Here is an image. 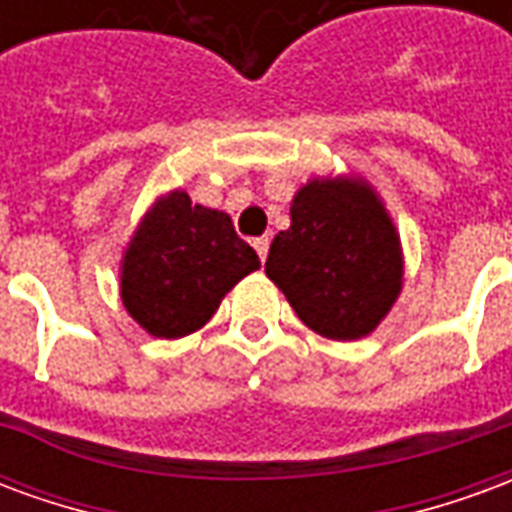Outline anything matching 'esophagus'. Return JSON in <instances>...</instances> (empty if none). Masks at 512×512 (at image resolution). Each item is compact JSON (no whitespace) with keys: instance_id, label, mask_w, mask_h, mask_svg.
Instances as JSON below:
<instances>
[{"instance_id":"34e87169","label":"esophagus","mask_w":512,"mask_h":512,"mask_svg":"<svg viewBox=\"0 0 512 512\" xmlns=\"http://www.w3.org/2000/svg\"><path fill=\"white\" fill-rule=\"evenodd\" d=\"M252 244H255L260 260H266V257H268V244H271V238H268V235H263V238H255Z\"/></svg>"}]
</instances>
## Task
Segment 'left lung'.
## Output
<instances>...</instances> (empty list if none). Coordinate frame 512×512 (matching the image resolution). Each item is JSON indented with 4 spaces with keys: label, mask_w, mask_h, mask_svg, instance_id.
I'll use <instances>...</instances> for the list:
<instances>
[{
    "label": "left lung",
    "mask_w": 512,
    "mask_h": 512,
    "mask_svg": "<svg viewBox=\"0 0 512 512\" xmlns=\"http://www.w3.org/2000/svg\"><path fill=\"white\" fill-rule=\"evenodd\" d=\"M266 274L312 332L359 340L400 296V235L367 180L315 178L296 191Z\"/></svg>",
    "instance_id": "obj_1"
}]
</instances>
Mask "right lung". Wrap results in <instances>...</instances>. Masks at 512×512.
Wrapping results in <instances>:
<instances>
[{"label":"right lung","mask_w":512,"mask_h":512,"mask_svg":"<svg viewBox=\"0 0 512 512\" xmlns=\"http://www.w3.org/2000/svg\"><path fill=\"white\" fill-rule=\"evenodd\" d=\"M257 268V252L238 238L227 213L191 205L186 191H169L128 244L120 296L147 334L175 340L202 329L224 293Z\"/></svg>","instance_id":"1"}]
</instances>
